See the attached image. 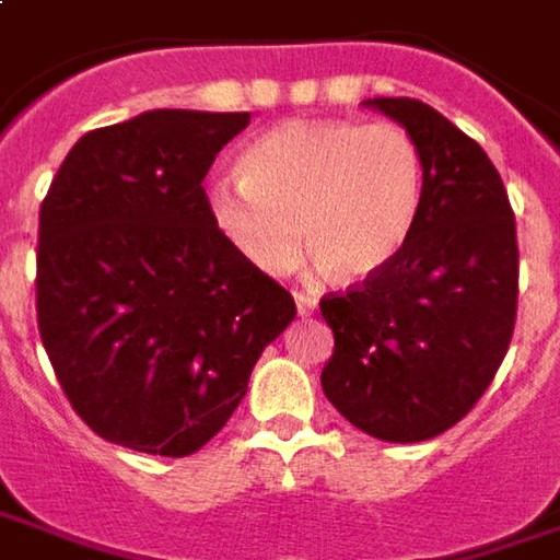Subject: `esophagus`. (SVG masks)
Segmentation results:
<instances>
[{"instance_id": "34e87169", "label": "esophagus", "mask_w": 560, "mask_h": 560, "mask_svg": "<svg viewBox=\"0 0 560 560\" xmlns=\"http://www.w3.org/2000/svg\"><path fill=\"white\" fill-rule=\"evenodd\" d=\"M292 299H295V307H299V317H311L314 311H317V299H311L307 292H292Z\"/></svg>"}]
</instances>
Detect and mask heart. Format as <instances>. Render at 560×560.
Segmentation results:
<instances>
[{"mask_svg":"<svg viewBox=\"0 0 560 560\" xmlns=\"http://www.w3.org/2000/svg\"><path fill=\"white\" fill-rule=\"evenodd\" d=\"M422 194L425 160L407 129L295 119L255 138L240 156V178L209 184L206 206L255 268L289 271L305 240L326 277L360 283L404 253Z\"/></svg>","mask_w":560,"mask_h":560,"instance_id":"heart-1","label":"heart"}]
</instances>
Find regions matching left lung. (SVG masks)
Returning a JSON list of instances; mask_svg holds the SVG:
<instances>
[{
	"label": "left lung",
	"mask_w": 560,
	"mask_h": 560,
	"mask_svg": "<svg viewBox=\"0 0 560 560\" xmlns=\"http://www.w3.org/2000/svg\"><path fill=\"white\" fill-rule=\"evenodd\" d=\"M416 138L425 194L410 243L376 277L326 295L336 336L320 373L329 404L388 444H419L478 404L517 314V236L497 166L446 116L412 97H370Z\"/></svg>",
	"instance_id": "left-lung-1"
}]
</instances>
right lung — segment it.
Returning a JSON list of instances; mask_svg holds the SVG:
<instances>
[{
    "label": "right lung",
    "instance_id": "1",
    "mask_svg": "<svg viewBox=\"0 0 560 560\" xmlns=\"http://www.w3.org/2000/svg\"><path fill=\"white\" fill-rule=\"evenodd\" d=\"M249 114L148 110L82 135L39 209L36 314L67 400L104 441L190 456L292 320L287 289L212 224L202 178Z\"/></svg>",
    "mask_w": 560,
    "mask_h": 560
}]
</instances>
